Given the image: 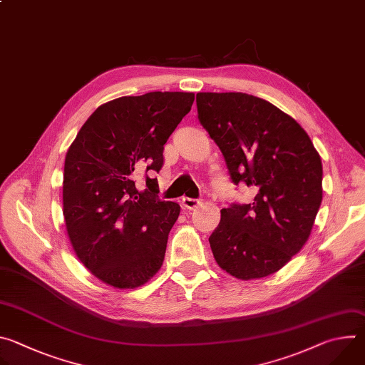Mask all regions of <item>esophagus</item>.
I'll return each instance as SVG.
<instances>
[{"label":"esophagus","instance_id":"esophagus-1","mask_svg":"<svg viewBox=\"0 0 365 365\" xmlns=\"http://www.w3.org/2000/svg\"><path fill=\"white\" fill-rule=\"evenodd\" d=\"M182 203H183V206L186 207V210H195V207L200 203V200L195 199V197H183Z\"/></svg>","mask_w":365,"mask_h":365}]
</instances>
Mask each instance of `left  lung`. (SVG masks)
<instances>
[{
    "mask_svg": "<svg viewBox=\"0 0 365 365\" xmlns=\"http://www.w3.org/2000/svg\"><path fill=\"white\" fill-rule=\"evenodd\" d=\"M197 118L220 147L234 185L251 203L221 210L210 237L217 263L241 280L279 272L307 241L322 202V162L306 131L266 99L196 93Z\"/></svg>",
    "mask_w": 365,
    "mask_h": 365,
    "instance_id": "8db88e82",
    "label": "left lung"
}]
</instances>
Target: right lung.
Segmentation results:
<instances>
[{
  "mask_svg": "<svg viewBox=\"0 0 365 365\" xmlns=\"http://www.w3.org/2000/svg\"><path fill=\"white\" fill-rule=\"evenodd\" d=\"M195 101L192 92L121 96L98 107L71 144L63 173V215L72 247L99 280L134 289L163 264L180 206L159 199L168 138ZM145 170L146 186L133 178Z\"/></svg>",
  "mask_w": 365,
  "mask_h": 365,
  "instance_id": "add662e5",
  "label": "right lung"
}]
</instances>
